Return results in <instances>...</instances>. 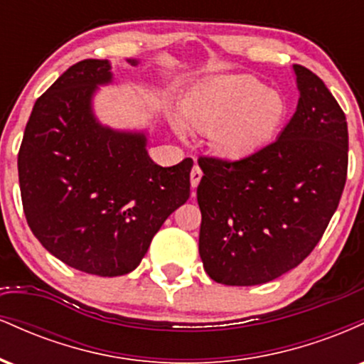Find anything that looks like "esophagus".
<instances>
[{
  "label": "esophagus",
  "mask_w": 364,
  "mask_h": 364,
  "mask_svg": "<svg viewBox=\"0 0 364 364\" xmlns=\"http://www.w3.org/2000/svg\"><path fill=\"white\" fill-rule=\"evenodd\" d=\"M202 176H203L202 169L198 168V164H195V166H193V169H191V174H190V179H191V188H196V186H198V183H200V179H202Z\"/></svg>",
  "instance_id": "esophagus-1"
}]
</instances>
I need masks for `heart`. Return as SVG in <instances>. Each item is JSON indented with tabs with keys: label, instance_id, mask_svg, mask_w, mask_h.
<instances>
[{
	"label": "heart",
	"instance_id": "obj_1",
	"mask_svg": "<svg viewBox=\"0 0 364 364\" xmlns=\"http://www.w3.org/2000/svg\"><path fill=\"white\" fill-rule=\"evenodd\" d=\"M181 111L185 120L174 116L171 121L179 136L188 135V124L208 132L210 147L220 157L245 159L277 139L287 102L252 75H223L191 92Z\"/></svg>",
	"mask_w": 364,
	"mask_h": 364
}]
</instances>
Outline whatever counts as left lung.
<instances>
[{
    "mask_svg": "<svg viewBox=\"0 0 364 364\" xmlns=\"http://www.w3.org/2000/svg\"><path fill=\"white\" fill-rule=\"evenodd\" d=\"M298 106L277 140L228 162L200 157L198 252L208 277L257 286L296 269L337 210L348 174V121L315 73L292 65Z\"/></svg>",
    "mask_w": 364,
    "mask_h": 364,
    "instance_id": "8db88e82",
    "label": "left lung"
}]
</instances>
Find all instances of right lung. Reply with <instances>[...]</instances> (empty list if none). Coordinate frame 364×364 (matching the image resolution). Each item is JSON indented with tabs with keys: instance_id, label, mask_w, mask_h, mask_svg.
<instances>
[{
	"instance_id": "obj_1",
	"label": "right lung",
	"mask_w": 364,
	"mask_h": 364,
	"mask_svg": "<svg viewBox=\"0 0 364 364\" xmlns=\"http://www.w3.org/2000/svg\"><path fill=\"white\" fill-rule=\"evenodd\" d=\"M111 83L107 60L70 66L36 101L18 152L31 231L58 260L101 277L139 267L164 220L190 198L193 168L191 159L162 168L149 156L147 129L99 121L94 97Z\"/></svg>"
}]
</instances>
